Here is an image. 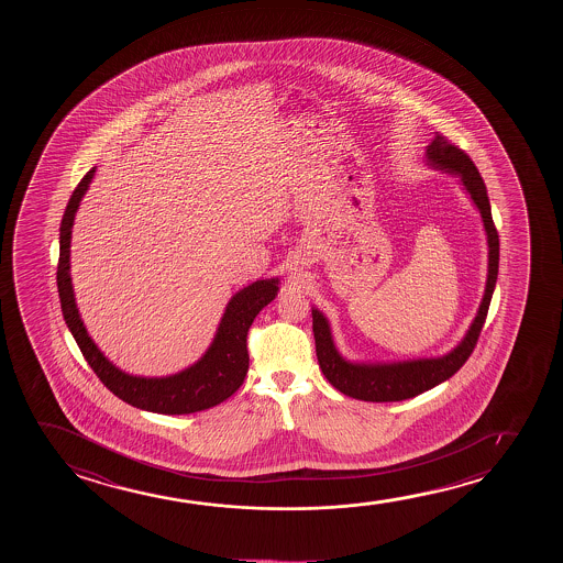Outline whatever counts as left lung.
<instances>
[{"label": "left lung", "mask_w": 563, "mask_h": 563, "mask_svg": "<svg viewBox=\"0 0 563 563\" xmlns=\"http://www.w3.org/2000/svg\"><path fill=\"white\" fill-rule=\"evenodd\" d=\"M427 163L434 169L446 170L457 175L463 188L470 192L471 200L477 206L478 213L485 224L486 244H488V275H486L485 296L478 306L477 316L471 323L470 331L462 342L440 357L408 360L394 363H354L347 362L332 340L331 324L319 309H311L313 316V336L319 367L324 377L336 390L350 398L363 401H400L413 398L417 394L431 390L444 383L460 371L463 363L470 360L477 346L478 334L483 331L488 306L493 300L494 286L498 278L500 262V240L494 227L490 201L486 194L485 180L478 175L475 163L463 150L448 142L446 136L437 132L431 144L427 146Z\"/></svg>", "instance_id": "8db88e82"}]
</instances>
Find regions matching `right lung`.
I'll return each instance as SVG.
<instances>
[{
  "label": "right lung",
  "instance_id": "obj_1",
  "mask_svg": "<svg viewBox=\"0 0 563 563\" xmlns=\"http://www.w3.org/2000/svg\"><path fill=\"white\" fill-rule=\"evenodd\" d=\"M96 167L88 170L70 196L59 227V263H57V290L62 300L63 317L70 334L77 340L86 362L92 367L101 383L117 398L134 408L146 409L163 416H183L213 408L231 398L246 378L250 355L246 336L255 316L278 292V278L255 280L232 296L227 303L223 319L219 323L216 339L198 362L188 369L169 377H134L115 367L100 347L88 336L85 323L78 313L73 283H70V234L80 200L92 183Z\"/></svg>",
  "mask_w": 563,
  "mask_h": 563
}]
</instances>
